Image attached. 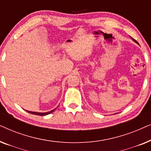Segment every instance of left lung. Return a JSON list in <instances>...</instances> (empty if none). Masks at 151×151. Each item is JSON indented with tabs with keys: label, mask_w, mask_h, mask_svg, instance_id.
<instances>
[{
	"label": "left lung",
	"mask_w": 151,
	"mask_h": 151,
	"mask_svg": "<svg viewBox=\"0 0 151 151\" xmlns=\"http://www.w3.org/2000/svg\"><path fill=\"white\" fill-rule=\"evenodd\" d=\"M133 41H135V42L136 43H137V41H136L135 40H134V39H133Z\"/></svg>",
	"instance_id": "obj_1"
}]
</instances>
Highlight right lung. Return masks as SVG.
Segmentation results:
<instances>
[{"instance_id": "right-lung-1", "label": "right lung", "mask_w": 151, "mask_h": 151, "mask_svg": "<svg viewBox=\"0 0 151 151\" xmlns=\"http://www.w3.org/2000/svg\"><path fill=\"white\" fill-rule=\"evenodd\" d=\"M55 109H53V110L51 111H49V112H46V113H38V112H33V111H27L28 113H32V114H34V115H40V116H43V115H48V114H50V113H53V111H54Z\"/></svg>"}]
</instances>
